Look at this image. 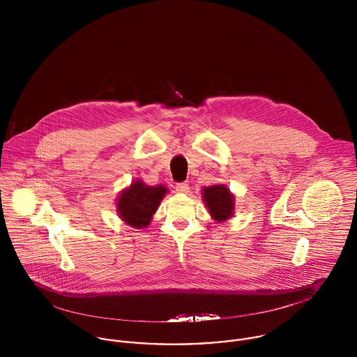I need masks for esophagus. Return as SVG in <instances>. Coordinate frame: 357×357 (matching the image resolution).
<instances>
[{
    "label": "esophagus",
    "instance_id": "obj_1",
    "mask_svg": "<svg viewBox=\"0 0 357 357\" xmlns=\"http://www.w3.org/2000/svg\"><path fill=\"white\" fill-rule=\"evenodd\" d=\"M176 191H177V192H181V194H187V192L190 191V187H188L187 183H178V184L176 185Z\"/></svg>",
    "mask_w": 357,
    "mask_h": 357
}]
</instances>
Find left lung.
<instances>
[{
  "label": "left lung",
  "mask_w": 357,
  "mask_h": 357,
  "mask_svg": "<svg viewBox=\"0 0 357 357\" xmlns=\"http://www.w3.org/2000/svg\"><path fill=\"white\" fill-rule=\"evenodd\" d=\"M204 204L217 221H225L232 215L234 197L225 185H211L204 188Z\"/></svg>",
  "instance_id": "obj_1"
}]
</instances>
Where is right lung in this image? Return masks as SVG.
I'll return each mask as SVG.
<instances>
[{"mask_svg": "<svg viewBox=\"0 0 357 357\" xmlns=\"http://www.w3.org/2000/svg\"><path fill=\"white\" fill-rule=\"evenodd\" d=\"M167 190L163 185L150 187L143 181H135L118 199L121 218L135 228H146Z\"/></svg>", "mask_w": 357, "mask_h": 357, "instance_id": "obj_1", "label": "right lung"}]
</instances>
